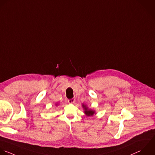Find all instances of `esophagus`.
I'll return each instance as SVG.
<instances>
[{"label":"esophagus","mask_w":155,"mask_h":155,"mask_svg":"<svg viewBox=\"0 0 155 155\" xmlns=\"http://www.w3.org/2000/svg\"><path fill=\"white\" fill-rule=\"evenodd\" d=\"M68 101L69 103H74L75 101V98H73L72 99H69V100H68Z\"/></svg>","instance_id":"1"}]
</instances>
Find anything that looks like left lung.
Segmentation results:
<instances>
[{
    "label": "left lung",
    "instance_id": "8db88e82",
    "mask_svg": "<svg viewBox=\"0 0 155 155\" xmlns=\"http://www.w3.org/2000/svg\"><path fill=\"white\" fill-rule=\"evenodd\" d=\"M83 107L84 108V113L86 114V115L87 116V117H91V116H92L94 115V114L95 113V112L92 110H91V109H89L85 105L83 104Z\"/></svg>",
    "mask_w": 155,
    "mask_h": 155
}]
</instances>
